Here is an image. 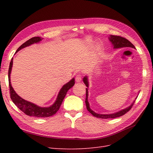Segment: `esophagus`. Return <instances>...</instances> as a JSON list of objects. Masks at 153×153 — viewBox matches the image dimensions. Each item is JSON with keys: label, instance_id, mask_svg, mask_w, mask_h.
Returning a JSON list of instances; mask_svg holds the SVG:
<instances>
[{"label": "esophagus", "instance_id": "esophagus-1", "mask_svg": "<svg viewBox=\"0 0 153 153\" xmlns=\"http://www.w3.org/2000/svg\"><path fill=\"white\" fill-rule=\"evenodd\" d=\"M75 80L76 82H80L82 81V76L81 75H80V74H78V75H77L76 76V78H75Z\"/></svg>", "mask_w": 153, "mask_h": 153}]
</instances>
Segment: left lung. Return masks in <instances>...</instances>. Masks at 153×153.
I'll use <instances>...</instances> for the list:
<instances>
[{"mask_svg": "<svg viewBox=\"0 0 153 153\" xmlns=\"http://www.w3.org/2000/svg\"><path fill=\"white\" fill-rule=\"evenodd\" d=\"M109 40L110 41V42L112 43V44L114 46V48H125V47H129V48H135V46H134L130 41L126 39V38H123L121 36H114V35H110ZM83 81H84V84L87 86V87H89V82H88V78L87 76H85L84 78H83ZM137 98V97L136 99ZM135 100H134L133 102L131 103L130 106H129L128 107L124 108L119 112H117L116 113L114 114H97L95 113L93 110H92L90 108L89 106V103L88 102V89L86 88V98H85V104H86V107L87 110L92 115H94V117H98V118H101V119H114V118H116L121 117L122 115H124L125 114H126L129 110H130V109L132 108V106L133 104L135 103Z\"/></svg>", "mask_w": 153, "mask_h": 153, "instance_id": "obj_1", "label": "left lung"}]
</instances>
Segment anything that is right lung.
Segmentation results:
<instances>
[{
    "label": "right lung",
    "instance_id": "add662e5",
    "mask_svg": "<svg viewBox=\"0 0 153 153\" xmlns=\"http://www.w3.org/2000/svg\"><path fill=\"white\" fill-rule=\"evenodd\" d=\"M43 39V38H40V37H34L32 38L28 41H27L24 44H22L20 47L18 48L16 50V52L20 50L21 49L24 48L28 46L39 42L40 41ZM13 58L11 59V61L10 62V68H9L8 71V79H9V86H10V93L11 99L13 101V102L15 103V105L22 110L23 112L25 114L27 115L36 117H48L52 116L53 115L56 114V112L59 110L60 106H61L64 97L66 96V94L68 90L74 85L75 84V79L73 78L69 82L65 85H64L63 87L60 90L56 101L55 103L52 105L49 106V107H41L38 105H36L31 102H29L28 101H26L22 98L20 96H18L16 92L14 91L13 87L11 86V80H10V74L11 72V69L13 66Z\"/></svg>",
    "mask_w": 153,
    "mask_h": 153
}]
</instances>
